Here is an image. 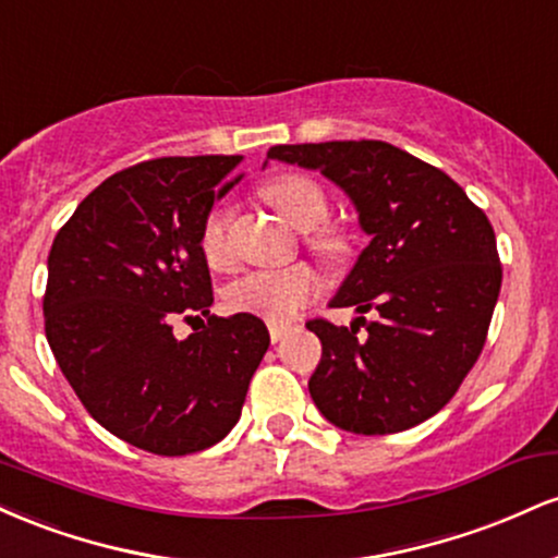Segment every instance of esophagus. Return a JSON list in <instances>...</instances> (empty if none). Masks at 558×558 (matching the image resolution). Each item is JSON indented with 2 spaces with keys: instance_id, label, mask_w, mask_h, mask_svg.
<instances>
[{
  "instance_id": "34e87169",
  "label": "esophagus",
  "mask_w": 558,
  "mask_h": 558,
  "mask_svg": "<svg viewBox=\"0 0 558 558\" xmlns=\"http://www.w3.org/2000/svg\"><path fill=\"white\" fill-rule=\"evenodd\" d=\"M288 330H291V325H278V323H270V338H272V343L283 341V336H288Z\"/></svg>"
}]
</instances>
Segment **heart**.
<instances>
[{
  "mask_svg": "<svg viewBox=\"0 0 558 558\" xmlns=\"http://www.w3.org/2000/svg\"><path fill=\"white\" fill-rule=\"evenodd\" d=\"M262 198L293 228L304 230V239L325 259H341L349 252V235L330 226V198L323 183L304 172H280L262 185ZM198 248L209 267H226L230 262L228 217L220 207L204 215L198 228ZM323 291V278L312 265L278 267V270H254L243 275L228 288L230 310L257 315L267 323L283 325L293 319Z\"/></svg>",
  "mask_w": 558,
  "mask_h": 558,
  "instance_id": "1",
  "label": "heart"
}]
</instances>
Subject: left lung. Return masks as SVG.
Segmentation results:
<instances>
[{"instance_id":"left-lung-1","label":"left lung","mask_w":558,"mask_h":558,"mask_svg":"<svg viewBox=\"0 0 558 558\" xmlns=\"http://www.w3.org/2000/svg\"><path fill=\"white\" fill-rule=\"evenodd\" d=\"M267 157L341 185L369 235L330 301L354 306L356 323H306L323 343L312 401L360 435L401 433L438 414L475 367L501 291L490 220L444 170L386 141L283 144ZM367 311L373 324L361 317Z\"/></svg>"}]
</instances>
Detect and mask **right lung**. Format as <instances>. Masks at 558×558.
<instances>
[{
    "instance_id": "1",
    "label": "right lung",
    "mask_w": 558,
    "mask_h": 558,
    "mask_svg": "<svg viewBox=\"0 0 558 558\" xmlns=\"http://www.w3.org/2000/svg\"><path fill=\"white\" fill-rule=\"evenodd\" d=\"M239 155L159 157L107 178L54 235L44 330L86 412L125 444L185 457L233 430L270 345L259 317L209 315L198 228ZM198 318L183 342L171 319Z\"/></svg>"
}]
</instances>
